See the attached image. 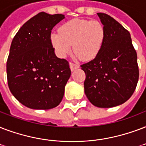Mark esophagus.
Returning a JSON list of instances; mask_svg holds the SVG:
<instances>
[{
	"label": "esophagus",
	"mask_w": 146,
	"mask_h": 146,
	"mask_svg": "<svg viewBox=\"0 0 146 146\" xmlns=\"http://www.w3.org/2000/svg\"><path fill=\"white\" fill-rule=\"evenodd\" d=\"M69 65H70V68H71L72 71H74V69H77V68H79V65H78V64H75V63H73V62H70Z\"/></svg>",
	"instance_id": "1"
}]
</instances>
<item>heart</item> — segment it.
I'll list each match as a JSON object with an SVG mask.
<instances>
[{"label": "heart", "mask_w": 146, "mask_h": 146, "mask_svg": "<svg viewBox=\"0 0 146 146\" xmlns=\"http://www.w3.org/2000/svg\"><path fill=\"white\" fill-rule=\"evenodd\" d=\"M106 36L104 25L98 20L74 19L62 25L59 33L51 34L56 54L65 58L72 50L84 60H91L99 54Z\"/></svg>", "instance_id": "heart-1"}]
</instances>
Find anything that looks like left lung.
<instances>
[{"mask_svg":"<svg viewBox=\"0 0 146 146\" xmlns=\"http://www.w3.org/2000/svg\"><path fill=\"white\" fill-rule=\"evenodd\" d=\"M98 15L104 27V42L99 54L81 67L86 75L84 87L89 101L95 107L110 108L130 98L139 72L129 32L110 16Z\"/></svg>","mask_w":146,"mask_h":146,"instance_id":"1","label":"left lung"}]
</instances>
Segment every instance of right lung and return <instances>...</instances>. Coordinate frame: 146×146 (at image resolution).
Instances as JSON below:
<instances>
[{
  "instance_id": "right-lung-1",
  "label": "right lung",
  "mask_w": 146,
  "mask_h": 146,
  "mask_svg": "<svg viewBox=\"0 0 146 146\" xmlns=\"http://www.w3.org/2000/svg\"><path fill=\"white\" fill-rule=\"evenodd\" d=\"M64 18L40 12L20 27L11 42L7 61L9 88L31 109H52L62 100L71 69L66 59L55 55L51 33Z\"/></svg>"
}]
</instances>
